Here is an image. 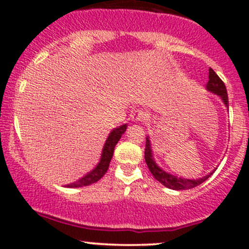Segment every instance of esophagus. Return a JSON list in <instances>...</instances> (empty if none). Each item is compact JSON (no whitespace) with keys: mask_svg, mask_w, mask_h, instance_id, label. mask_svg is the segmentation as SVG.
I'll return each instance as SVG.
<instances>
[{"mask_svg":"<svg viewBox=\"0 0 249 249\" xmlns=\"http://www.w3.org/2000/svg\"><path fill=\"white\" fill-rule=\"evenodd\" d=\"M147 112H145L144 109H137L135 110V113L132 114V120L137 123L144 122V120L147 119Z\"/></svg>","mask_w":249,"mask_h":249,"instance_id":"34e87169","label":"esophagus"}]
</instances>
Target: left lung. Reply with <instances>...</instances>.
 Returning <instances> with one entry per match:
<instances>
[{"label": "left lung", "instance_id": "left-lung-1", "mask_svg": "<svg viewBox=\"0 0 249 249\" xmlns=\"http://www.w3.org/2000/svg\"><path fill=\"white\" fill-rule=\"evenodd\" d=\"M208 91H212L214 94H217L218 96H220V99L223 100V102L225 104V106L229 109V101H228V92L225 84L223 83V80L217 76L214 71L212 69H210V73H208V82L206 84ZM144 159L147 162V166L149 169L150 173L153 175V177L158 180V182L161 183L162 185H165L166 188L173 190H183V189H192V188L197 187L201 183L205 182L211 175H213V172H211L210 175L205 176L202 178H197V179H187V178H178L176 176L170 175V173L165 172L164 170L160 169L157 165V162L154 161L152 155V147H150V141L149 139H145V149H144Z\"/></svg>", "mask_w": 249, "mask_h": 249}]
</instances>
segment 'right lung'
I'll list each match as a JSON object with an SVG mask.
<instances>
[{"mask_svg": "<svg viewBox=\"0 0 249 249\" xmlns=\"http://www.w3.org/2000/svg\"><path fill=\"white\" fill-rule=\"evenodd\" d=\"M126 131V124L120 125V126L115 127L112 132L109 134V136L107 137L106 143L104 145V149H102L101 159H100L99 164L96 165L92 171L88 172L84 177H82L80 179L76 180L74 183L71 184H67L69 188H79V187H87V185L92 184V183H96L97 180L101 179L104 177L105 173L107 172L109 166V162L112 160L113 152H114V147L118 143V141L120 140L122 135Z\"/></svg>", "mask_w": 249, "mask_h": 249, "instance_id": "right-lung-1", "label": "right lung"}]
</instances>
